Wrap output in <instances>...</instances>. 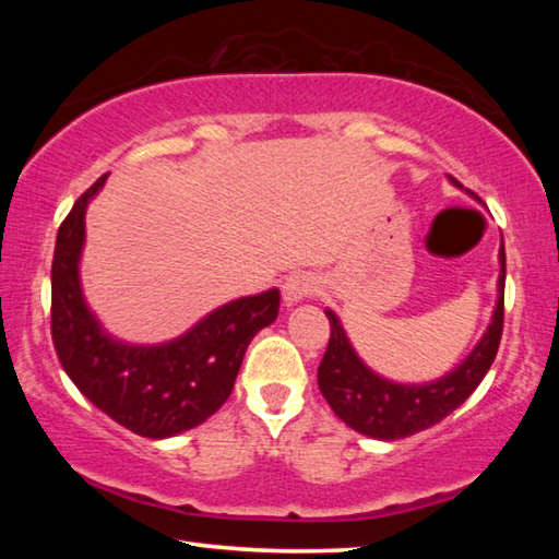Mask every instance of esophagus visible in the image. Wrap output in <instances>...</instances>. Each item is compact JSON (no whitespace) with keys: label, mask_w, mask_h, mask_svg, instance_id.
Masks as SVG:
<instances>
[{"label":"esophagus","mask_w":559,"mask_h":559,"mask_svg":"<svg viewBox=\"0 0 559 559\" xmlns=\"http://www.w3.org/2000/svg\"><path fill=\"white\" fill-rule=\"evenodd\" d=\"M314 290H317V283L310 273H290V276L283 281V286H281L283 302H286L288 307L302 302L305 298H310V295H314Z\"/></svg>","instance_id":"1"}]
</instances>
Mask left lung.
Wrapping results in <instances>:
<instances>
[{"label":"left lung","instance_id":"8db88e82","mask_svg":"<svg viewBox=\"0 0 559 559\" xmlns=\"http://www.w3.org/2000/svg\"><path fill=\"white\" fill-rule=\"evenodd\" d=\"M451 185L461 187L454 177ZM473 194V192H468ZM504 240L500 245V278H497V302L488 329L466 358L444 377L425 384H396L379 377L355 353L336 312L324 310L331 324V338L322 365L317 370L319 391L338 418L355 432L372 439H394L423 432L444 420L466 401L488 374L500 348L504 322Z\"/></svg>","mask_w":559,"mask_h":559}]
</instances>
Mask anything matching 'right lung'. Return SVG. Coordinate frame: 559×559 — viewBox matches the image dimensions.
<instances>
[{
  "label": "right lung",
  "instance_id": "right-lung-1",
  "mask_svg": "<svg viewBox=\"0 0 559 559\" xmlns=\"http://www.w3.org/2000/svg\"><path fill=\"white\" fill-rule=\"evenodd\" d=\"M108 175L86 189L59 225L52 259V341L71 382L93 406L148 439L175 437L209 420L228 401L245 350L276 322L281 293L233 300L153 346L115 338L83 298L79 264L86 209Z\"/></svg>",
  "mask_w": 559,
  "mask_h": 559
}]
</instances>
